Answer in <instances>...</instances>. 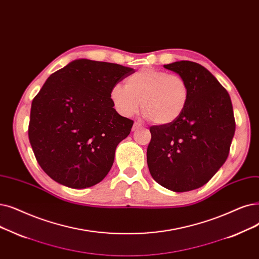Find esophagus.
<instances>
[{
    "label": "esophagus",
    "mask_w": 259,
    "mask_h": 259,
    "mask_svg": "<svg viewBox=\"0 0 259 259\" xmlns=\"http://www.w3.org/2000/svg\"><path fill=\"white\" fill-rule=\"evenodd\" d=\"M140 127H142V123H140V122H138V121H136L133 123V128H132V130H137L138 128H140Z\"/></svg>",
    "instance_id": "obj_1"
}]
</instances>
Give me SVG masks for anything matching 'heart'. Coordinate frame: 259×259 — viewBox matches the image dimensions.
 <instances>
[{
	"instance_id": "b5f03b06",
	"label": "heart",
	"mask_w": 259,
	"mask_h": 259,
	"mask_svg": "<svg viewBox=\"0 0 259 259\" xmlns=\"http://www.w3.org/2000/svg\"><path fill=\"white\" fill-rule=\"evenodd\" d=\"M110 99L119 114L134 115L142 108L157 125H169L185 111L189 100L187 82L180 75L143 67L111 88Z\"/></svg>"
}]
</instances>
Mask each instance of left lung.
<instances>
[{
    "instance_id": "obj_1",
    "label": "left lung",
    "mask_w": 259,
    "mask_h": 259,
    "mask_svg": "<svg viewBox=\"0 0 259 259\" xmlns=\"http://www.w3.org/2000/svg\"><path fill=\"white\" fill-rule=\"evenodd\" d=\"M164 67L184 78L189 100L176 121L150 127L147 164L155 182L184 193L206 184L227 161L234 112L228 91L204 66L182 60Z\"/></svg>"
}]
</instances>
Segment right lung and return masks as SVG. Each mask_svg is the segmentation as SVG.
<instances>
[{
  "mask_svg": "<svg viewBox=\"0 0 259 259\" xmlns=\"http://www.w3.org/2000/svg\"><path fill=\"white\" fill-rule=\"evenodd\" d=\"M134 72L77 59L48 78L31 103L28 138L37 162L54 181L87 188L108 175L117 145L133 126L113 108L110 91Z\"/></svg>",
  "mask_w": 259,
  "mask_h": 259,
  "instance_id": "1",
  "label": "right lung"
}]
</instances>
